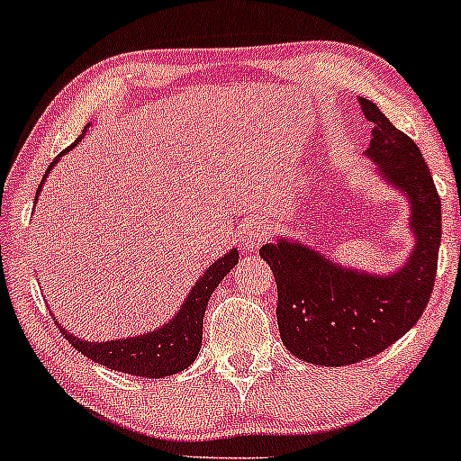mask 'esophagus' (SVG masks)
I'll use <instances>...</instances> for the list:
<instances>
[{
  "instance_id": "1",
  "label": "esophagus",
  "mask_w": 461,
  "mask_h": 461,
  "mask_svg": "<svg viewBox=\"0 0 461 461\" xmlns=\"http://www.w3.org/2000/svg\"><path fill=\"white\" fill-rule=\"evenodd\" d=\"M244 237L250 246H258L270 237V224L266 220H255L244 229Z\"/></svg>"
}]
</instances>
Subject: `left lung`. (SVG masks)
I'll return each mask as SVG.
<instances>
[{
  "label": "left lung",
  "instance_id": "8db88e82",
  "mask_svg": "<svg viewBox=\"0 0 461 461\" xmlns=\"http://www.w3.org/2000/svg\"><path fill=\"white\" fill-rule=\"evenodd\" d=\"M359 106L375 126L366 154L411 204L416 244L410 261L381 276L348 270L298 241L278 240L258 250L276 278L283 344L298 359L330 368L384 353L420 320L436 283L442 240V204L420 149L379 106L366 97H359Z\"/></svg>",
  "mask_w": 461,
  "mask_h": 461
}]
</instances>
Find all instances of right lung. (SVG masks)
<instances>
[{
  "instance_id": "1",
  "label": "right lung",
  "mask_w": 461,
  "mask_h": 461,
  "mask_svg": "<svg viewBox=\"0 0 461 461\" xmlns=\"http://www.w3.org/2000/svg\"><path fill=\"white\" fill-rule=\"evenodd\" d=\"M82 134L65 152H69L71 148H76L82 141ZM59 158L60 157H56L51 161L45 176L51 172ZM45 176L41 180V187L45 183ZM39 191H36V198H39ZM237 261H240V252H237V248H232L224 257L211 263L200 276V281L189 292L178 313L165 327L157 330L134 335V338L111 339V342H89V339H80L76 335L67 333L63 327H60V330H63V335L77 353L86 355L95 364L106 366L111 370L126 372V375L134 376H149V379H163V376L176 375V372L189 368L195 357H198L200 344H203V320L206 304H209L211 294L220 285L221 278L237 266Z\"/></svg>"
}]
</instances>
